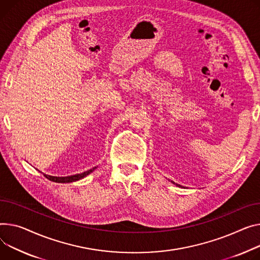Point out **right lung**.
Segmentation results:
<instances>
[{"mask_svg":"<svg viewBox=\"0 0 260 260\" xmlns=\"http://www.w3.org/2000/svg\"><path fill=\"white\" fill-rule=\"evenodd\" d=\"M96 169V167L90 169V170H86L82 174H77L74 176H69V177H52V176H48V175H44L48 180L52 181V182H56V183H71V182H75L78 181L84 177H86L88 175H90L91 172H93Z\"/></svg>","mask_w":260,"mask_h":260,"instance_id":"right-lung-1","label":"right lung"}]
</instances>
